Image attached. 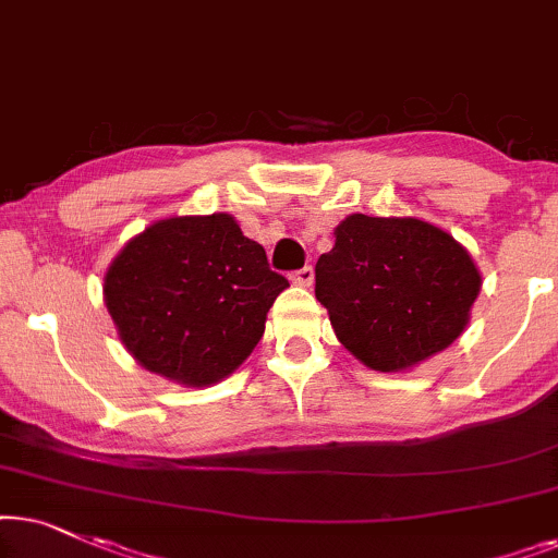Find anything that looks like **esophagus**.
Returning <instances> with one entry per match:
<instances>
[{"mask_svg": "<svg viewBox=\"0 0 558 558\" xmlns=\"http://www.w3.org/2000/svg\"><path fill=\"white\" fill-rule=\"evenodd\" d=\"M293 283H299L303 288L314 286V267L306 265V267H301V270H295L293 272Z\"/></svg>", "mask_w": 558, "mask_h": 558, "instance_id": "esophagus-1", "label": "esophagus"}]
</instances>
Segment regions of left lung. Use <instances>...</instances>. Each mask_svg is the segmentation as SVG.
<instances>
[{
  "instance_id": "obj_1",
  "label": "left lung",
  "mask_w": 558,
  "mask_h": 558,
  "mask_svg": "<svg viewBox=\"0 0 558 558\" xmlns=\"http://www.w3.org/2000/svg\"><path fill=\"white\" fill-rule=\"evenodd\" d=\"M316 263V299L341 344L380 373L447 349L470 322L482 278L454 236L421 219L352 214Z\"/></svg>"
}]
</instances>
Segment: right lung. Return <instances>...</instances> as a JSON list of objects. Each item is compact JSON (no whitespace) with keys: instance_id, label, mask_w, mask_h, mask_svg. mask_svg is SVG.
<instances>
[{"instance_id":"right-lung-1","label":"right lung","mask_w":558,"mask_h":558,"mask_svg":"<svg viewBox=\"0 0 558 558\" xmlns=\"http://www.w3.org/2000/svg\"><path fill=\"white\" fill-rule=\"evenodd\" d=\"M286 288L263 244L229 214H211L162 219L128 242L104 278V301L140 365L204 388L247 360Z\"/></svg>"}]
</instances>
